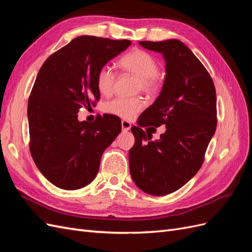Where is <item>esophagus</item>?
Masks as SVG:
<instances>
[{"label": "esophagus", "instance_id": "34e87169", "mask_svg": "<svg viewBox=\"0 0 252 252\" xmlns=\"http://www.w3.org/2000/svg\"><path fill=\"white\" fill-rule=\"evenodd\" d=\"M130 128H131L130 122H128V121H126V120L122 121V130H123L124 132H126V131H128Z\"/></svg>", "mask_w": 252, "mask_h": 252}]
</instances>
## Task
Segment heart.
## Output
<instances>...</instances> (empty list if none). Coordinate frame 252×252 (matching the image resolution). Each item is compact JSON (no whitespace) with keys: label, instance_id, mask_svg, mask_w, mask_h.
Listing matches in <instances>:
<instances>
[{"label":"heart","instance_id":"obj_1","mask_svg":"<svg viewBox=\"0 0 252 252\" xmlns=\"http://www.w3.org/2000/svg\"><path fill=\"white\" fill-rule=\"evenodd\" d=\"M122 70L130 72L139 80L138 89L145 93H155L158 88V63L149 52L142 49H133L119 60ZM96 87L101 94L108 95L116 82V73L112 68L105 65L96 73ZM144 107L140 97H117L105 105V111L121 119H132Z\"/></svg>","mask_w":252,"mask_h":252}]
</instances>
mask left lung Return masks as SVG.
<instances>
[{
	"instance_id": "8db88e82",
	"label": "left lung",
	"mask_w": 252,
	"mask_h": 252,
	"mask_svg": "<svg viewBox=\"0 0 252 252\" xmlns=\"http://www.w3.org/2000/svg\"><path fill=\"white\" fill-rule=\"evenodd\" d=\"M159 52L165 61V80L157 100L131 127L134 145L129 150V169L134 184L151 195L177 191L200 170L217 128L216 88L208 71L193 52L175 39L139 42ZM165 125L158 140L141 126ZM148 133V132H147Z\"/></svg>"
}]
</instances>
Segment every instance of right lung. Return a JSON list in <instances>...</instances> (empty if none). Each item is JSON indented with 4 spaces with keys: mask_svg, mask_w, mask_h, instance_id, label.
Returning a JSON list of instances; mask_svg holds the SVG:
<instances>
[{
    "mask_svg": "<svg viewBox=\"0 0 252 252\" xmlns=\"http://www.w3.org/2000/svg\"><path fill=\"white\" fill-rule=\"evenodd\" d=\"M131 45L81 35L51 55L36 75L28 101L30 152L51 184L77 190L96 177L104 150L121 132L112 114L94 122L78 120L83 107L100 100L96 73Z\"/></svg>",
    "mask_w": 252,
    "mask_h": 252,
    "instance_id": "obj_1",
    "label": "right lung"
}]
</instances>
